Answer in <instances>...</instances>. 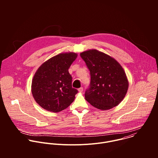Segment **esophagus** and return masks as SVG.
<instances>
[{
  "label": "esophagus",
  "instance_id": "34e87169",
  "mask_svg": "<svg viewBox=\"0 0 158 158\" xmlns=\"http://www.w3.org/2000/svg\"><path fill=\"white\" fill-rule=\"evenodd\" d=\"M78 91L79 93H82L83 91V87H80L78 89Z\"/></svg>",
  "mask_w": 158,
  "mask_h": 158
}]
</instances>
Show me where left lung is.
Instances as JSON below:
<instances>
[{
	"label": "left lung",
	"mask_w": 158,
	"mask_h": 158,
	"mask_svg": "<svg viewBox=\"0 0 158 158\" xmlns=\"http://www.w3.org/2000/svg\"><path fill=\"white\" fill-rule=\"evenodd\" d=\"M91 74L85 100L94 107L106 110L118 106L124 98L129 82L121 64L113 57L96 49L80 54Z\"/></svg>",
	"instance_id": "8db88e82"
}]
</instances>
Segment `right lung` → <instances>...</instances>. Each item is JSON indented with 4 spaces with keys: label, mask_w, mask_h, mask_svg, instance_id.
Returning <instances> with one entry per match:
<instances>
[{
    "label": "right lung",
    "mask_w": 158,
    "mask_h": 158,
    "mask_svg": "<svg viewBox=\"0 0 158 158\" xmlns=\"http://www.w3.org/2000/svg\"><path fill=\"white\" fill-rule=\"evenodd\" d=\"M77 57L74 52L60 53L39 67L32 79L31 91L41 107L57 112L74 101L78 91L72 87V76L68 70Z\"/></svg>",
    "instance_id": "1"
}]
</instances>
